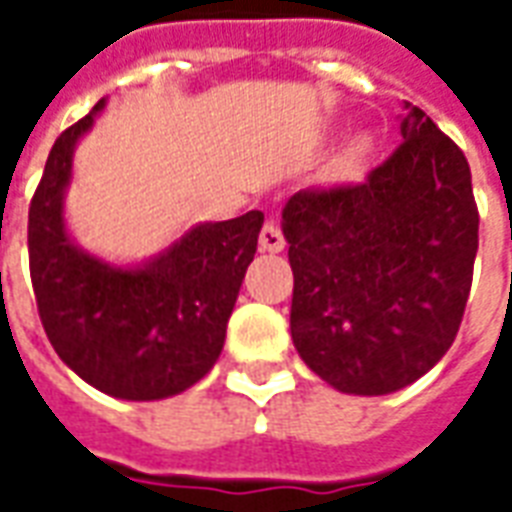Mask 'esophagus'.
Masks as SVG:
<instances>
[{"label":"esophagus","instance_id":"esophagus-1","mask_svg":"<svg viewBox=\"0 0 512 512\" xmlns=\"http://www.w3.org/2000/svg\"><path fill=\"white\" fill-rule=\"evenodd\" d=\"M285 235L279 230L277 222H266V227L260 230V249L263 252H282L285 249Z\"/></svg>","mask_w":512,"mask_h":512}]
</instances>
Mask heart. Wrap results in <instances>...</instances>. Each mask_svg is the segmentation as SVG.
Instances as JSON below:
<instances>
[{
	"instance_id": "heart-1",
	"label": "heart",
	"mask_w": 512,
	"mask_h": 512,
	"mask_svg": "<svg viewBox=\"0 0 512 512\" xmlns=\"http://www.w3.org/2000/svg\"><path fill=\"white\" fill-rule=\"evenodd\" d=\"M362 156H365V142H356V145L348 150V156H345V167H354Z\"/></svg>"
}]
</instances>
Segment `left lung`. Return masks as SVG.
I'll use <instances>...</instances> for the list:
<instances>
[{"instance_id":"8db88e82","label":"left lung","mask_w":512,"mask_h":512,"mask_svg":"<svg viewBox=\"0 0 512 512\" xmlns=\"http://www.w3.org/2000/svg\"><path fill=\"white\" fill-rule=\"evenodd\" d=\"M400 145L362 183L296 191L282 213L290 334L312 373L389 395L450 351L472 290L477 202L463 150L406 104Z\"/></svg>"}]
</instances>
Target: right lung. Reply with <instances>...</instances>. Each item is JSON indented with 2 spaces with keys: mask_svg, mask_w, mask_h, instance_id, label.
<instances>
[{
  "mask_svg": "<svg viewBox=\"0 0 512 512\" xmlns=\"http://www.w3.org/2000/svg\"><path fill=\"white\" fill-rule=\"evenodd\" d=\"M101 106L57 136L32 194V290L49 343L76 376L112 397L161 400L216 365L263 213L200 224L145 268H112L84 255L65 233L62 191L73 145Z\"/></svg>",
  "mask_w": 512,
  "mask_h": 512,
  "instance_id": "1",
  "label": "right lung"
}]
</instances>
